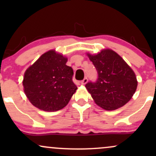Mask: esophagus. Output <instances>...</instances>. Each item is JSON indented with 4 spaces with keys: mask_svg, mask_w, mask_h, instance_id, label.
Returning <instances> with one entry per match:
<instances>
[{
    "mask_svg": "<svg viewBox=\"0 0 156 156\" xmlns=\"http://www.w3.org/2000/svg\"><path fill=\"white\" fill-rule=\"evenodd\" d=\"M87 81H88V78L86 77V78H84L83 80H82L81 81H80V83H81L82 85H85V84L87 83Z\"/></svg>",
    "mask_w": 156,
    "mask_h": 156,
    "instance_id": "34e87169",
    "label": "esophagus"
}]
</instances>
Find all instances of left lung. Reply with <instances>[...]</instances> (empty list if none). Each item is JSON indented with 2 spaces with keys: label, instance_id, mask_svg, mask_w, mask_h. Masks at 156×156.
Segmentation results:
<instances>
[{
  "label": "left lung",
  "instance_id": "obj_1",
  "mask_svg": "<svg viewBox=\"0 0 156 156\" xmlns=\"http://www.w3.org/2000/svg\"><path fill=\"white\" fill-rule=\"evenodd\" d=\"M87 55L98 71V78L95 82H88L85 87L96 104L107 111L126 104L137 88L133 69L112 50H103L96 55L88 53Z\"/></svg>",
  "mask_w": 156,
  "mask_h": 156
}]
</instances>
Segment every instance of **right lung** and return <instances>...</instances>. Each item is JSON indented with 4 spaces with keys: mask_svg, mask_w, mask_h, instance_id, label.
<instances>
[{
    "mask_svg": "<svg viewBox=\"0 0 156 156\" xmlns=\"http://www.w3.org/2000/svg\"><path fill=\"white\" fill-rule=\"evenodd\" d=\"M67 62L66 57L52 50L26 69L23 85L32 105L45 112H56L67 105L78 88Z\"/></svg>",
    "mask_w": 156,
    "mask_h": 156,
    "instance_id": "right-lung-1",
    "label": "right lung"
}]
</instances>
